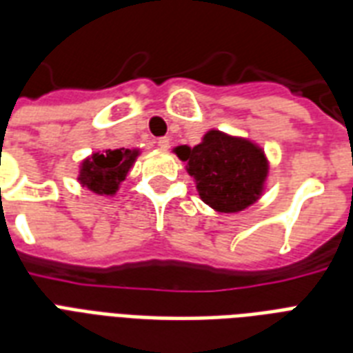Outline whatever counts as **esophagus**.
Masks as SVG:
<instances>
[{
	"mask_svg": "<svg viewBox=\"0 0 353 353\" xmlns=\"http://www.w3.org/2000/svg\"><path fill=\"white\" fill-rule=\"evenodd\" d=\"M157 146H159L161 150H168V148H170V139H168V137L157 139Z\"/></svg>",
	"mask_w": 353,
	"mask_h": 353,
	"instance_id": "1",
	"label": "esophagus"
}]
</instances>
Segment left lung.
Listing matches in <instances>:
<instances>
[{
  "label": "left lung",
  "mask_w": 353,
  "mask_h": 353,
  "mask_svg": "<svg viewBox=\"0 0 353 353\" xmlns=\"http://www.w3.org/2000/svg\"><path fill=\"white\" fill-rule=\"evenodd\" d=\"M199 198L218 212H240L256 203L265 188L269 161L256 143L220 130H209L194 148L177 146Z\"/></svg>",
  "instance_id": "8db88e82"
}]
</instances>
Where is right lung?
<instances>
[{"mask_svg":"<svg viewBox=\"0 0 353 353\" xmlns=\"http://www.w3.org/2000/svg\"><path fill=\"white\" fill-rule=\"evenodd\" d=\"M139 154V148L104 150L91 154L80 163V185L97 196H115Z\"/></svg>","mask_w":353,"mask_h":353,"instance_id":"add662e5","label":"right lung"}]
</instances>
